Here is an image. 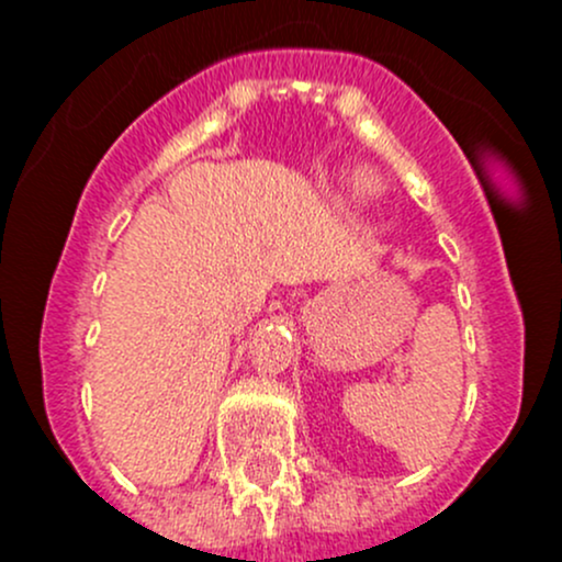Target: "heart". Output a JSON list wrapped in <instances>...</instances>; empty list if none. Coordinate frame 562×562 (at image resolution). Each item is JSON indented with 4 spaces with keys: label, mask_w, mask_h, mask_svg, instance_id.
Returning a JSON list of instances; mask_svg holds the SVG:
<instances>
[{
    "label": "heart",
    "mask_w": 562,
    "mask_h": 562,
    "mask_svg": "<svg viewBox=\"0 0 562 562\" xmlns=\"http://www.w3.org/2000/svg\"><path fill=\"white\" fill-rule=\"evenodd\" d=\"M350 187H353L356 192H361V195H370V192H375V179L367 171H356L350 176Z\"/></svg>",
    "instance_id": "obj_1"
}]
</instances>
